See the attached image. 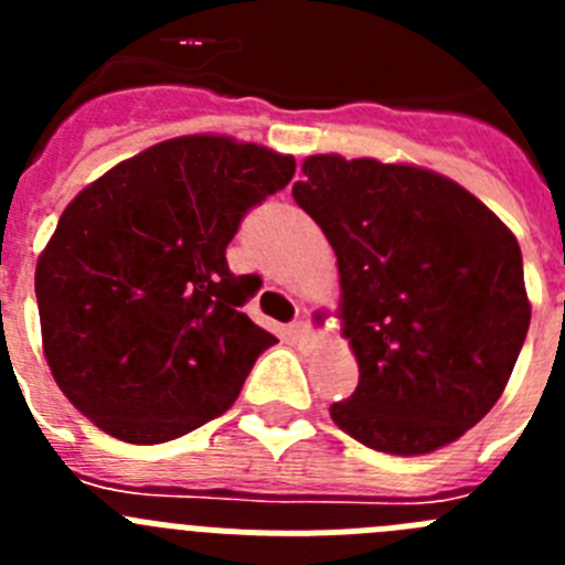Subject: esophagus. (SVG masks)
<instances>
[{"label":"esophagus","instance_id":"esophagus-1","mask_svg":"<svg viewBox=\"0 0 565 565\" xmlns=\"http://www.w3.org/2000/svg\"><path fill=\"white\" fill-rule=\"evenodd\" d=\"M288 333H291V339L297 342V348H302V351H311L313 344H317V331H313V326L308 319L294 322V326L288 328Z\"/></svg>","mask_w":565,"mask_h":565}]
</instances>
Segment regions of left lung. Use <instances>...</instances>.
<instances>
[{
	"mask_svg": "<svg viewBox=\"0 0 565 565\" xmlns=\"http://www.w3.org/2000/svg\"><path fill=\"white\" fill-rule=\"evenodd\" d=\"M291 194L337 252L356 391L331 404L348 436L422 456L501 398L529 331L515 234L436 172L313 154Z\"/></svg>",
	"mask_w": 565,
	"mask_h": 565,
	"instance_id": "1",
	"label": "left lung"
}]
</instances>
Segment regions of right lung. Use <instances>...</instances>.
Returning <instances> with one entry per match:
<instances>
[{"label":"right lung","instance_id":"right-lung-1","mask_svg":"<svg viewBox=\"0 0 565 565\" xmlns=\"http://www.w3.org/2000/svg\"><path fill=\"white\" fill-rule=\"evenodd\" d=\"M291 154L221 135L149 147L89 183L36 266L44 356L104 433L163 444L226 413L277 339L232 274L239 223L294 178Z\"/></svg>","mask_w":565,"mask_h":565}]
</instances>
